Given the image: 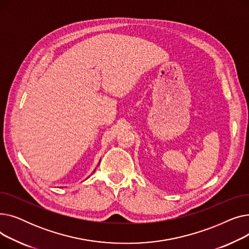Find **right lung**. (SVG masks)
Here are the masks:
<instances>
[{"label": "right lung", "mask_w": 249, "mask_h": 249, "mask_svg": "<svg viewBox=\"0 0 249 249\" xmlns=\"http://www.w3.org/2000/svg\"><path fill=\"white\" fill-rule=\"evenodd\" d=\"M100 161H101V160H100ZM100 161H99V163H98V165H99V164H100ZM95 171H96V168H95ZM95 171H94V172H93V173H95Z\"/></svg>", "instance_id": "add662e5"}]
</instances>
